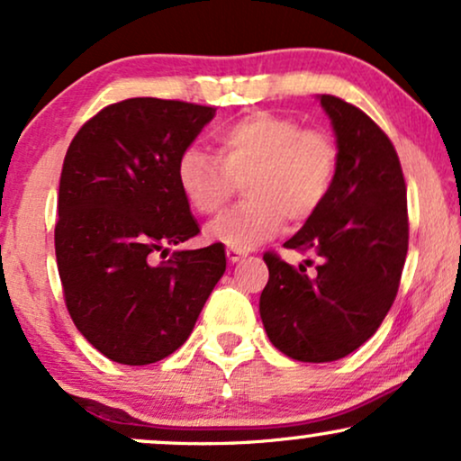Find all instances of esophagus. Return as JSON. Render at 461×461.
<instances>
[{"mask_svg": "<svg viewBox=\"0 0 461 461\" xmlns=\"http://www.w3.org/2000/svg\"><path fill=\"white\" fill-rule=\"evenodd\" d=\"M225 253H227V259H230L231 261V264H236V261H240L242 258H247V250H242V249H227L225 250Z\"/></svg>", "mask_w": 461, "mask_h": 461, "instance_id": "esophagus-1", "label": "esophagus"}]
</instances>
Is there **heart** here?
<instances>
[{"label": "heart", "instance_id": "obj_1", "mask_svg": "<svg viewBox=\"0 0 461 461\" xmlns=\"http://www.w3.org/2000/svg\"><path fill=\"white\" fill-rule=\"evenodd\" d=\"M217 155L191 147L176 163V183L200 214H217L244 180L247 202L212 221L206 236L247 250L302 223L328 200L338 149L330 136L304 130L291 116L255 110L214 131Z\"/></svg>", "mask_w": 461, "mask_h": 461}]
</instances>
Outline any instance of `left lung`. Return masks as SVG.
<instances>
[{"label":"left lung","instance_id":"obj_1","mask_svg":"<svg viewBox=\"0 0 461 461\" xmlns=\"http://www.w3.org/2000/svg\"><path fill=\"white\" fill-rule=\"evenodd\" d=\"M319 102L336 133V178L321 208L285 242L311 250L319 264L308 276L302 264L266 253L270 278L259 298L272 345L311 364L347 357L375 334L398 294L409 250L406 185L392 140L340 97Z\"/></svg>","mask_w":461,"mask_h":461}]
</instances>
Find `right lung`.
Here are the masks:
<instances>
[{
    "instance_id": "add662e5",
    "label": "right lung",
    "mask_w": 461,
    "mask_h": 461,
    "mask_svg": "<svg viewBox=\"0 0 461 461\" xmlns=\"http://www.w3.org/2000/svg\"><path fill=\"white\" fill-rule=\"evenodd\" d=\"M217 110L131 97L69 144L59 180L57 267L69 317L116 364H155L187 340L225 272L223 244L174 250L200 234L176 163Z\"/></svg>"
}]
</instances>
